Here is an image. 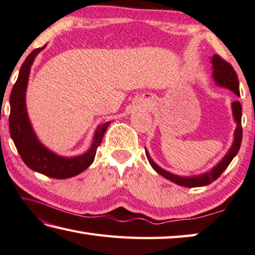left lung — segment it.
<instances>
[{
	"instance_id": "8db88e82",
	"label": "left lung",
	"mask_w": 255,
	"mask_h": 255,
	"mask_svg": "<svg viewBox=\"0 0 255 255\" xmlns=\"http://www.w3.org/2000/svg\"><path fill=\"white\" fill-rule=\"evenodd\" d=\"M212 63H213V78H214L215 82L221 87L229 88L230 90L235 92L238 96H240V87H239V78L237 72L231 66L226 60L221 57L219 54H214L212 58ZM233 108V114H234V119L238 124V127L235 129L234 132V142L233 146L231 147L230 151L228 152L222 161L217 164L216 167L213 168L211 172H207L200 176H195V177H180V176L174 175L172 173L166 172L165 169L160 168L158 165H157L154 160H152L148 152L146 151V156L148 160H149L150 165L152 166L157 173L164 176L165 178L172 180L175 184H178L180 186L185 187H198V186H205L214 182L222 175V173L228 168L231 161L233 160L235 155L238 154L241 147V142H242V136H243V129H242V106H241L240 101H234L232 104Z\"/></svg>"
}]
</instances>
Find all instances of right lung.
<instances>
[{
	"label": "right lung",
	"instance_id": "1",
	"mask_svg": "<svg viewBox=\"0 0 255 255\" xmlns=\"http://www.w3.org/2000/svg\"><path fill=\"white\" fill-rule=\"evenodd\" d=\"M44 48L45 45L32 51L26 57L25 61L22 63L17 80L12 88L10 96L11 112L10 117H8V126H10L11 137L14 141L18 154L27 167L48 176V177L64 179L80 174L92 164L97 148L101 143L110 122L100 125L96 131L91 148L81 156L73 157V158L60 157L41 145L38 138L34 135L29 118H27L25 108V90L31 64L33 62L35 55Z\"/></svg>",
	"mask_w": 255,
	"mask_h": 255
}]
</instances>
